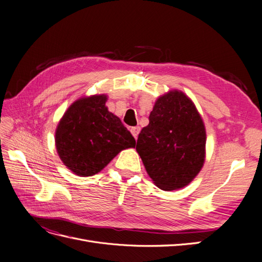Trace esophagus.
<instances>
[{
    "label": "esophagus",
    "instance_id": "1",
    "mask_svg": "<svg viewBox=\"0 0 262 262\" xmlns=\"http://www.w3.org/2000/svg\"><path fill=\"white\" fill-rule=\"evenodd\" d=\"M130 132H132L134 137H135L136 139H137L138 134H139V132H140V127H139V126H134V127L130 128Z\"/></svg>",
    "mask_w": 262,
    "mask_h": 262
}]
</instances>
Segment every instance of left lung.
Segmentation results:
<instances>
[{"label": "left lung", "instance_id": "obj_1", "mask_svg": "<svg viewBox=\"0 0 262 262\" xmlns=\"http://www.w3.org/2000/svg\"><path fill=\"white\" fill-rule=\"evenodd\" d=\"M149 120L136 145L147 174L163 190L187 186L206 159V127L195 104L182 91H169L156 99Z\"/></svg>", "mask_w": 262, "mask_h": 262}]
</instances>
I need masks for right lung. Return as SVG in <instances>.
<instances>
[{"label": "right lung", "mask_w": 262, "mask_h": 262, "mask_svg": "<svg viewBox=\"0 0 262 262\" xmlns=\"http://www.w3.org/2000/svg\"><path fill=\"white\" fill-rule=\"evenodd\" d=\"M108 96H82L68 107L55 129V147L63 164L79 177L101 171L136 141L106 107Z\"/></svg>", "instance_id": "obj_1"}]
</instances>
